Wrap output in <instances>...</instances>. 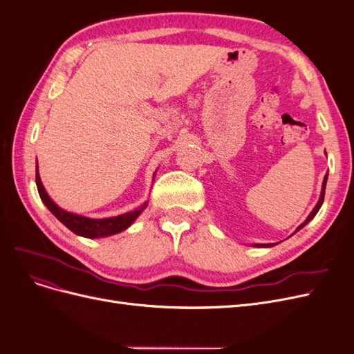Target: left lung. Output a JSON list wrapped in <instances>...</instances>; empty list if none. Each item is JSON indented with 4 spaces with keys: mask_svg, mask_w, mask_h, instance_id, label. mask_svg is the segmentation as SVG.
I'll use <instances>...</instances> for the list:
<instances>
[{
    "mask_svg": "<svg viewBox=\"0 0 354 354\" xmlns=\"http://www.w3.org/2000/svg\"><path fill=\"white\" fill-rule=\"evenodd\" d=\"M326 180H328V174L325 176V178H324V185H322V192H320V198H319V202L316 203V207L313 208V211L312 212H310V216L306 218V221L303 223V224H299V226L297 227V230L295 232H298L299 229H301V227H304L306 226V224L310 221V220H312L315 216H316V214H317V211L320 209V207H322V203H324V198H325V189H326ZM254 246H259V248H267V246H272L270 243H257V245H254Z\"/></svg>",
    "mask_w": 354,
    "mask_h": 354,
    "instance_id": "1",
    "label": "left lung"
}]
</instances>
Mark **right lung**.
Here are the masks:
<instances>
[{"instance_id": "1", "label": "right lung", "mask_w": 354, "mask_h": 354, "mask_svg": "<svg viewBox=\"0 0 354 354\" xmlns=\"http://www.w3.org/2000/svg\"><path fill=\"white\" fill-rule=\"evenodd\" d=\"M37 187H38V194L41 201L44 202V205L53 212L60 223L65 224V226L73 232L75 234H80V236L84 238H103V236H111V234L120 233L125 229H128L133 224V221L140 216L142 211L147 207V202H145L142 207H138L137 209L131 212H125L121 214L118 217H111V218H102V220H95V218H88V217H82L77 216L73 212H68L65 209H62L59 205H56L53 199L47 195V192L41 183L39 173H38V164H37Z\"/></svg>"}]
</instances>
